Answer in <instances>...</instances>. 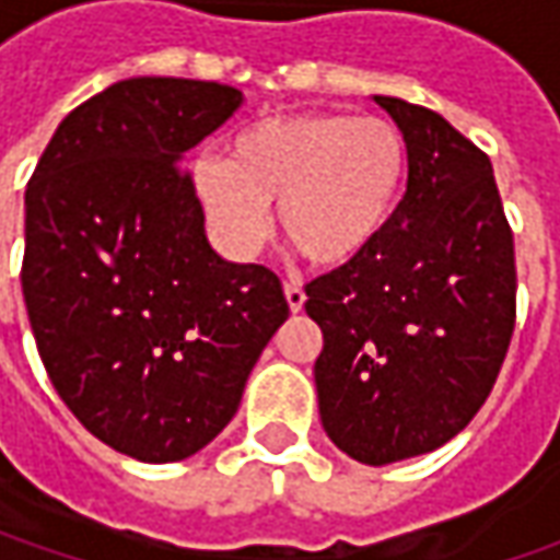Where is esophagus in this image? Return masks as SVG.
Wrapping results in <instances>:
<instances>
[{
	"instance_id": "obj_1",
	"label": "esophagus",
	"mask_w": 560,
	"mask_h": 560,
	"mask_svg": "<svg viewBox=\"0 0 560 560\" xmlns=\"http://www.w3.org/2000/svg\"><path fill=\"white\" fill-rule=\"evenodd\" d=\"M283 292H287V302H290V312H302L305 308V290L295 283V280H287V287H283Z\"/></svg>"
}]
</instances>
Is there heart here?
Masks as SVG:
<instances>
[{
    "label": "heart",
    "instance_id": "b5f03b06",
    "mask_svg": "<svg viewBox=\"0 0 560 560\" xmlns=\"http://www.w3.org/2000/svg\"><path fill=\"white\" fill-rule=\"evenodd\" d=\"M408 180L396 124L342 112L261 120L230 142V159L192 167V196L218 246L246 258L280 233L317 268H342L374 246Z\"/></svg>",
    "mask_w": 560,
    "mask_h": 560
}]
</instances>
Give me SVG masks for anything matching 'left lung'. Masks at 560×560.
<instances>
[{
	"label": "left lung",
	"mask_w": 560,
	"mask_h": 560,
	"mask_svg": "<svg viewBox=\"0 0 560 560\" xmlns=\"http://www.w3.org/2000/svg\"><path fill=\"white\" fill-rule=\"evenodd\" d=\"M408 145V189L358 261L305 287L327 436L361 464L427 455L492 393L517 320L514 233L492 162L448 120L376 96Z\"/></svg>",
	"instance_id": "8db88e82"
}]
</instances>
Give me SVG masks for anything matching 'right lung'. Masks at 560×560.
I'll return each mask as SVG.
<instances>
[{
  "mask_svg": "<svg viewBox=\"0 0 560 560\" xmlns=\"http://www.w3.org/2000/svg\"><path fill=\"white\" fill-rule=\"evenodd\" d=\"M240 102L208 80H120L58 124L27 184L21 290L43 368L71 415L137 462L214 440L290 317L273 270L208 246L180 164Z\"/></svg>",
  "mask_w": 560,
  "mask_h": 560,
  "instance_id": "right-lung-1",
  "label": "right lung"
}]
</instances>
